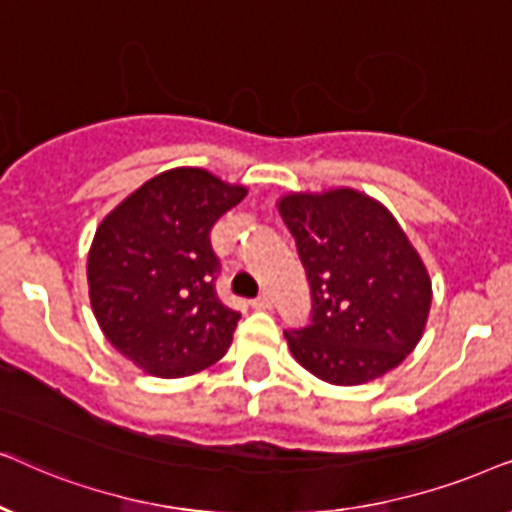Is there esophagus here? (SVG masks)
<instances>
[{
	"label": "esophagus",
	"mask_w": 512,
	"mask_h": 512,
	"mask_svg": "<svg viewBox=\"0 0 512 512\" xmlns=\"http://www.w3.org/2000/svg\"><path fill=\"white\" fill-rule=\"evenodd\" d=\"M250 306H252V309H257V311H267V309H271V297L267 295V292H262L260 297L252 299Z\"/></svg>",
	"instance_id": "34e87169"
}]
</instances>
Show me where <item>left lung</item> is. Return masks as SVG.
I'll use <instances>...</instances> for the list:
<instances>
[{
	"instance_id": "left-lung-1",
	"label": "left lung",
	"mask_w": 512,
	"mask_h": 512,
	"mask_svg": "<svg viewBox=\"0 0 512 512\" xmlns=\"http://www.w3.org/2000/svg\"><path fill=\"white\" fill-rule=\"evenodd\" d=\"M309 276L311 325L285 332L313 377L358 386L384 377L424 337L431 276L384 203L358 189L290 192L276 201Z\"/></svg>"
}]
</instances>
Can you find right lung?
Masks as SVG:
<instances>
[{"mask_svg":"<svg viewBox=\"0 0 512 512\" xmlns=\"http://www.w3.org/2000/svg\"><path fill=\"white\" fill-rule=\"evenodd\" d=\"M245 194L206 168H170L95 229L86 264L95 320L142 372L189 377L227 353L238 313L215 297L208 234Z\"/></svg>","mask_w":512,"mask_h":512,"instance_id":"add662e5","label":"right lung"}]
</instances>
